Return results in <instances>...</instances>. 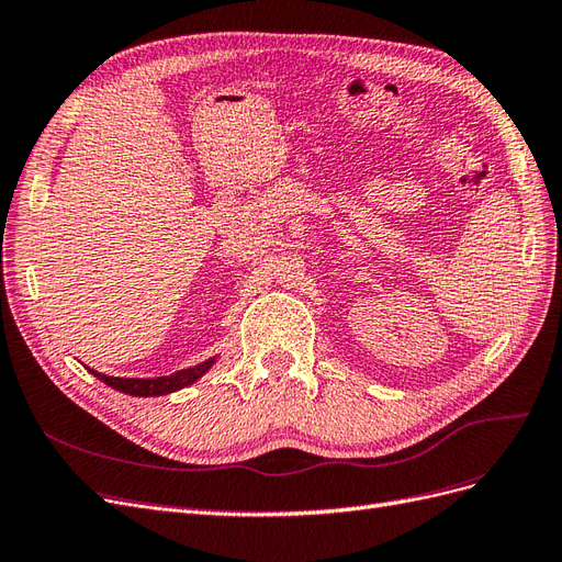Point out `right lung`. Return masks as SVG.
<instances>
[{"instance_id":"obj_1","label":"right lung","mask_w":562,"mask_h":562,"mask_svg":"<svg viewBox=\"0 0 562 562\" xmlns=\"http://www.w3.org/2000/svg\"><path fill=\"white\" fill-rule=\"evenodd\" d=\"M215 361L217 359L213 356V359L203 361L199 366H192V368L178 370V372H173V375L147 378V380H140V378H110V375H100V372H95V370H89V372H91V375H95L100 382H105L108 386L122 391V394L149 398V396L173 394V391H178V389H184V386L194 384L199 378L206 375V372L215 366Z\"/></svg>"}]
</instances>
